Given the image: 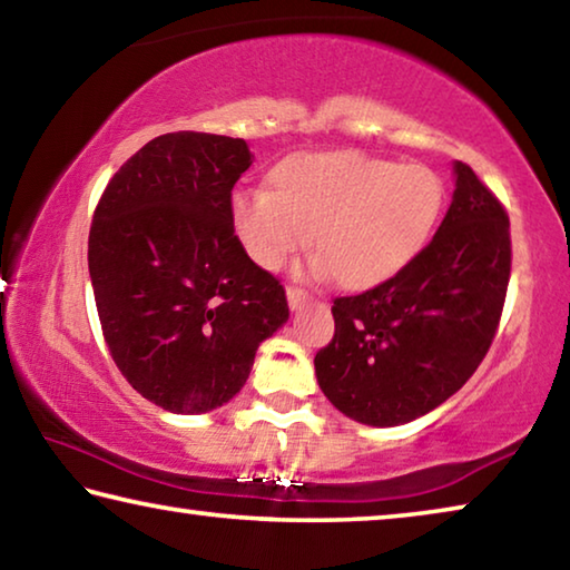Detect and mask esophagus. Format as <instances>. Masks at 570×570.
<instances>
[{"mask_svg": "<svg viewBox=\"0 0 570 570\" xmlns=\"http://www.w3.org/2000/svg\"><path fill=\"white\" fill-rule=\"evenodd\" d=\"M286 298H288V306H292V312H298V308H302L304 302L308 298V294L304 292L302 286L288 284V286H286Z\"/></svg>", "mask_w": 570, "mask_h": 570, "instance_id": "1", "label": "esophagus"}]
</instances>
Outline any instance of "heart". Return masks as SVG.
Returning a JSON list of instances; mask_svg holds the SVG:
<instances>
[{"label": "heart", "mask_w": 570, "mask_h": 570, "mask_svg": "<svg viewBox=\"0 0 570 570\" xmlns=\"http://www.w3.org/2000/svg\"><path fill=\"white\" fill-rule=\"evenodd\" d=\"M445 208V183L422 163L366 153H296L272 170V190L230 198V226L258 266L278 268L312 234L314 256L342 288L402 272Z\"/></svg>", "instance_id": "heart-1"}]
</instances>
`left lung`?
Here are the masks:
<instances>
[{"instance_id":"1","label":"left lung","mask_w":570,"mask_h":570,"mask_svg":"<svg viewBox=\"0 0 570 570\" xmlns=\"http://www.w3.org/2000/svg\"><path fill=\"white\" fill-rule=\"evenodd\" d=\"M435 238L380 286L336 296L316 352L322 392L374 428L422 417L465 384L495 340L510 282V218L468 163Z\"/></svg>"}]
</instances>
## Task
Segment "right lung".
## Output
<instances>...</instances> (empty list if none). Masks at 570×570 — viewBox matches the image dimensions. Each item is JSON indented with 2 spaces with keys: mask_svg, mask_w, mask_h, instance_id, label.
I'll return each mask as SVG.
<instances>
[{
  "mask_svg": "<svg viewBox=\"0 0 570 570\" xmlns=\"http://www.w3.org/2000/svg\"><path fill=\"white\" fill-rule=\"evenodd\" d=\"M248 166L244 138L166 132L122 163L95 208L88 264L105 344L132 390L168 412L226 404L288 320L282 282L230 226Z\"/></svg>",
  "mask_w": 570,
  "mask_h": 570,
  "instance_id": "1",
  "label": "right lung"
}]
</instances>
